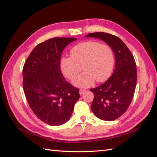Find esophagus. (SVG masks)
I'll use <instances>...</instances> for the list:
<instances>
[{"label":"esophagus","instance_id":"esophagus-1","mask_svg":"<svg viewBox=\"0 0 157 157\" xmlns=\"http://www.w3.org/2000/svg\"><path fill=\"white\" fill-rule=\"evenodd\" d=\"M84 92H85V90L84 89H80L79 94H80V95H82Z\"/></svg>","mask_w":157,"mask_h":157}]
</instances>
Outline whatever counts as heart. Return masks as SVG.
Segmentation results:
<instances>
[{
    "instance_id": "b5f03b06",
    "label": "heart",
    "mask_w": 157,
    "mask_h": 157,
    "mask_svg": "<svg viewBox=\"0 0 157 157\" xmlns=\"http://www.w3.org/2000/svg\"><path fill=\"white\" fill-rule=\"evenodd\" d=\"M70 54L71 57H63L60 60V68L65 77L74 80L82 67L85 71L74 80L75 86L88 87L95 80L103 82L112 73L115 58L108 44L94 40L83 42L73 47Z\"/></svg>"
}]
</instances>
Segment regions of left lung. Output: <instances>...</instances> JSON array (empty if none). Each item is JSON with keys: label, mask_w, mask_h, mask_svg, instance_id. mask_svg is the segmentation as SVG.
Returning <instances> with one entry per match:
<instances>
[{"label": "left lung", "mask_w": 157, "mask_h": 157, "mask_svg": "<svg viewBox=\"0 0 157 157\" xmlns=\"http://www.w3.org/2000/svg\"><path fill=\"white\" fill-rule=\"evenodd\" d=\"M86 37L98 38L113 49L115 56V69L105 82L90 89L94 94L91 109L99 119H117L129 107L134 97L137 69L134 56L120 38L103 32L89 33Z\"/></svg>", "instance_id": "left-lung-1"}]
</instances>
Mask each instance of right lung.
<instances>
[{
	"label": "right lung",
	"mask_w": 157,
	"mask_h": 157,
	"mask_svg": "<svg viewBox=\"0 0 157 157\" xmlns=\"http://www.w3.org/2000/svg\"><path fill=\"white\" fill-rule=\"evenodd\" d=\"M75 38L56 37L36 46L23 69V87L35 115L50 126L67 122L79 90L66 81L60 68L61 55Z\"/></svg>",
	"instance_id": "1"
}]
</instances>
